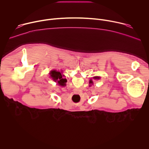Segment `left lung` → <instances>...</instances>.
<instances>
[{"label":"left lung","mask_w":149,"mask_h":149,"mask_svg":"<svg viewBox=\"0 0 149 149\" xmlns=\"http://www.w3.org/2000/svg\"><path fill=\"white\" fill-rule=\"evenodd\" d=\"M94 78H95V79H99V78H100V77H94ZM93 81H92V80L91 79V80L90 81V84H93Z\"/></svg>","instance_id":"obj_1"}]
</instances>
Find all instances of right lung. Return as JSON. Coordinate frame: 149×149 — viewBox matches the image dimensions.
I'll return each instance as SVG.
<instances>
[{
    "mask_svg": "<svg viewBox=\"0 0 149 149\" xmlns=\"http://www.w3.org/2000/svg\"><path fill=\"white\" fill-rule=\"evenodd\" d=\"M51 74V77L55 81H57V82L61 86H65V82H67V79L65 78H63L62 74L60 72H58L56 71H52Z\"/></svg>",
    "mask_w": 149,
    "mask_h": 149,
    "instance_id": "right-lung-1",
    "label": "right lung"
}]
</instances>
